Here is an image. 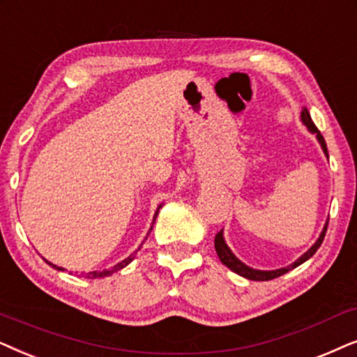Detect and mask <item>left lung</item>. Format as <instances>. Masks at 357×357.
<instances>
[{"mask_svg":"<svg viewBox=\"0 0 357 357\" xmlns=\"http://www.w3.org/2000/svg\"><path fill=\"white\" fill-rule=\"evenodd\" d=\"M301 117H302V122L305 123V126L308 127V130H310L312 134H317V139H318V142H320V144H321V149H323V151H325V155L328 156L326 142H325V139H323V135L320 134V130L317 129L315 123H313L310 114H308L307 109H303ZM326 228H328V222H326L325 228H323L320 238H318V240L315 241V245H313L312 248L308 250L305 255H302L301 258H298V259L296 261V263L291 264V266H287V268L275 269V271H258V269L248 268V266L241 263V261H240L238 258H236V256L230 251V248H228V246H227L225 240H223L222 230L218 231V234L215 235V240H213V245H215V251H217L218 258H220L222 263L225 264L228 269H231V271H234V273H236V274L243 275V278L250 279V281H271V279H275V278H279V275L289 273V271H292L294 268H297V266H301L302 263H305V261H307L308 258H312V256L317 253V250L320 248V245L323 243V238H325V235H326Z\"/></svg>","mask_w":357,"mask_h":357,"instance_id":"8db88e82","label":"left lung"}]
</instances>
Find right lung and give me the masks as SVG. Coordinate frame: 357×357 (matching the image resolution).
<instances>
[{
    "instance_id": "obj_1",
    "label": "right lung",
    "mask_w": 357,
    "mask_h": 357,
    "mask_svg": "<svg viewBox=\"0 0 357 357\" xmlns=\"http://www.w3.org/2000/svg\"><path fill=\"white\" fill-rule=\"evenodd\" d=\"M160 207H161V206H160ZM156 213H158V212H156ZM156 213H155V218H156ZM150 230H151V228H150ZM139 250H140V248H139ZM139 250H137V251H139ZM137 251H135V253H137ZM135 253H134V255H130L129 258H127V259H123L122 263L116 264V266H114V268H111V269H104V271H101V273H98V271H93V273H86V278H88V279L106 278V275H111V274H114V273H117L119 269L126 268L127 264H130V263H132V259L135 258ZM47 263H49V261H47ZM49 264L52 266V268H55V269H59V271H63V268H59V266H55V264H52V263H49Z\"/></svg>"
}]
</instances>
